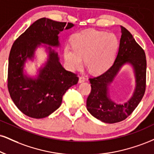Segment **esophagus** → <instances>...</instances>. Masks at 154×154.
Here are the masks:
<instances>
[{
	"label": "esophagus",
	"mask_w": 154,
	"mask_h": 154,
	"mask_svg": "<svg viewBox=\"0 0 154 154\" xmlns=\"http://www.w3.org/2000/svg\"><path fill=\"white\" fill-rule=\"evenodd\" d=\"M85 81V78L84 77H79V83H82V82H84Z\"/></svg>",
	"instance_id": "obj_1"
}]
</instances>
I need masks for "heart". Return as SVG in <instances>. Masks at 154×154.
Listing matches in <instances>:
<instances>
[{
    "label": "heart",
    "mask_w": 154,
    "mask_h": 154,
    "mask_svg": "<svg viewBox=\"0 0 154 154\" xmlns=\"http://www.w3.org/2000/svg\"><path fill=\"white\" fill-rule=\"evenodd\" d=\"M73 47H64V57L71 70L81 68L83 60L85 67L92 74L105 71L113 61L119 42L112 33L86 30L77 33L72 38Z\"/></svg>",
    "instance_id": "1"
}]
</instances>
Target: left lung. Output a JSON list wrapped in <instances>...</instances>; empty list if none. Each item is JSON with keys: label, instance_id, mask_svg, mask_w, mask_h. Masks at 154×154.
Returning a JSON list of instances; mask_svg holds the SVG:
<instances>
[{"label": "left lung", "instance_id": "1", "mask_svg": "<svg viewBox=\"0 0 154 154\" xmlns=\"http://www.w3.org/2000/svg\"><path fill=\"white\" fill-rule=\"evenodd\" d=\"M120 28L121 38L114 63L105 73L89 79L92 89L87 99V109L92 116L106 123H118L128 117L139 104L146 90L145 52L132 34L123 26ZM126 63L132 66L136 88L128 101L123 104H118L111 100L109 85L122 66Z\"/></svg>", "mask_w": 154, "mask_h": 154}]
</instances>
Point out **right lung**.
I'll return each instance as SVG.
<instances>
[{
    "mask_svg": "<svg viewBox=\"0 0 154 154\" xmlns=\"http://www.w3.org/2000/svg\"><path fill=\"white\" fill-rule=\"evenodd\" d=\"M74 24L42 18L32 23L14 42L8 58V88L16 106L33 118H43L57 110L66 90L78 82L75 73L63 67L58 53L51 49L59 46V34ZM42 43L48 52L47 62L36 79L28 77L23 70L27 59L34 58Z\"/></svg>",
    "mask_w": 154,
    "mask_h": 154,
    "instance_id": "right-lung-1",
    "label": "right lung"
}]
</instances>
